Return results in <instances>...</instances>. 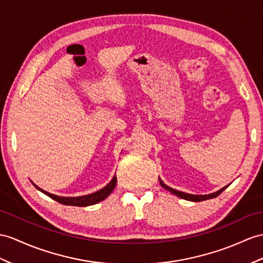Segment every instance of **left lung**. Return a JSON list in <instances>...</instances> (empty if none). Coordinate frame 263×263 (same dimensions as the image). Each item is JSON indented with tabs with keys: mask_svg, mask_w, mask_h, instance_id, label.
Masks as SVG:
<instances>
[{
	"mask_svg": "<svg viewBox=\"0 0 263 263\" xmlns=\"http://www.w3.org/2000/svg\"><path fill=\"white\" fill-rule=\"evenodd\" d=\"M159 183H161V185L165 189V190H167V191H170L171 193H173L174 195H176V196H178V197H181V198H184V200H187V201H193V202H201V201H205V200H209V198H213V197H216V196H219L222 192L226 190L229 185H227V186H224L223 189H221L220 191H217V192H214V193H212V194H206V195H194V194H187V193H184V192H180V191H176V190H174V189H172V187H170V186H167V185H165L161 180H159Z\"/></svg>",
	"mask_w": 263,
	"mask_h": 263,
	"instance_id": "1",
	"label": "left lung"
}]
</instances>
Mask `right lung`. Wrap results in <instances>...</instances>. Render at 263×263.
Returning a JSON list of instances; mask_svg holds the SVG:
<instances>
[{
	"mask_svg": "<svg viewBox=\"0 0 263 263\" xmlns=\"http://www.w3.org/2000/svg\"><path fill=\"white\" fill-rule=\"evenodd\" d=\"M117 184V176L115 175L112 177V180L110 181V183L106 185L104 189L99 190L98 192H96V193L92 194H89V195H85V196H78V197H63V196H57L54 194H50L48 192L41 190L40 187H37L35 184H33L34 186L41 191L42 193H44L46 195H48L49 197L52 198V200L59 202L63 205H73V206H88V205H92V204H96L98 202L104 201L106 197H108L110 195L111 192L114 191L115 186H116Z\"/></svg>",
	"mask_w": 263,
	"mask_h": 263,
	"instance_id": "1",
	"label": "right lung"
}]
</instances>
